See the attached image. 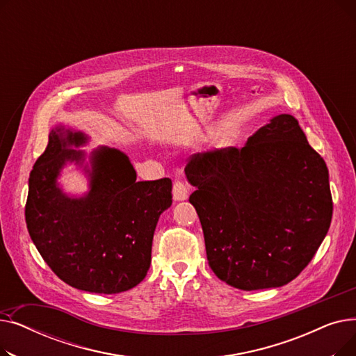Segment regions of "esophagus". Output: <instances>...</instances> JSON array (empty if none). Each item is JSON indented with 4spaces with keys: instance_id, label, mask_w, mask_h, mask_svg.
Returning a JSON list of instances; mask_svg holds the SVG:
<instances>
[{
    "instance_id": "esophagus-1",
    "label": "esophagus",
    "mask_w": 356,
    "mask_h": 356,
    "mask_svg": "<svg viewBox=\"0 0 356 356\" xmlns=\"http://www.w3.org/2000/svg\"><path fill=\"white\" fill-rule=\"evenodd\" d=\"M173 197L177 202L186 200L189 197V189L186 188V184L181 181H175L173 184Z\"/></svg>"
}]
</instances>
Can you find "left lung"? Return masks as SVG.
Here are the masks:
<instances>
[{"label":"left lung","instance_id":"8db88e82","mask_svg":"<svg viewBox=\"0 0 356 356\" xmlns=\"http://www.w3.org/2000/svg\"><path fill=\"white\" fill-rule=\"evenodd\" d=\"M216 277L239 290L282 287L310 263L332 220L325 160L297 120L273 117L244 147L197 153L184 168Z\"/></svg>","mask_w":356,"mask_h":356}]
</instances>
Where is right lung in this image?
Here are the masks:
<instances>
[{"mask_svg": "<svg viewBox=\"0 0 356 356\" xmlns=\"http://www.w3.org/2000/svg\"><path fill=\"white\" fill-rule=\"evenodd\" d=\"M88 141V134L65 125L50 131L30 173L26 223L35 248L66 284L117 294L147 275L159 218L172 207V180L137 181L125 153L99 145L88 154L79 148ZM67 163L88 179L81 197L58 183Z\"/></svg>", "mask_w": 356, "mask_h": 356, "instance_id": "obj_1", "label": "right lung"}]
</instances>
